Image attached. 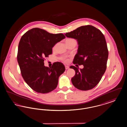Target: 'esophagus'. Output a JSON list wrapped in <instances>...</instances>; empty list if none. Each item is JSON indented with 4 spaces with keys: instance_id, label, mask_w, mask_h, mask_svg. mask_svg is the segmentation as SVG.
<instances>
[{
    "instance_id": "esophagus-1",
    "label": "esophagus",
    "mask_w": 127,
    "mask_h": 127,
    "mask_svg": "<svg viewBox=\"0 0 127 127\" xmlns=\"http://www.w3.org/2000/svg\"><path fill=\"white\" fill-rule=\"evenodd\" d=\"M65 68L66 69H68L69 68V67L68 66H65Z\"/></svg>"
}]
</instances>
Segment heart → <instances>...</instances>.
<instances>
[{
	"instance_id": "heart-1",
	"label": "heart",
	"mask_w": 127,
	"mask_h": 127,
	"mask_svg": "<svg viewBox=\"0 0 127 127\" xmlns=\"http://www.w3.org/2000/svg\"><path fill=\"white\" fill-rule=\"evenodd\" d=\"M75 41L74 39H66V41ZM62 61H64V62H67L68 61V59L66 58V57H62Z\"/></svg>"
}]
</instances>
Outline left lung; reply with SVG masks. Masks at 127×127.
Masks as SVG:
<instances>
[{
  "label": "left lung",
  "mask_w": 127,
  "mask_h": 127,
  "mask_svg": "<svg viewBox=\"0 0 127 127\" xmlns=\"http://www.w3.org/2000/svg\"><path fill=\"white\" fill-rule=\"evenodd\" d=\"M65 35L77 41L78 48L73 63L84 66L80 69L78 67L70 66L76 72L71 79L73 85L83 91L93 89L106 69L108 51L104 36L101 31L90 25L82 26Z\"/></svg>",
  "instance_id": "8db88e82"
}]
</instances>
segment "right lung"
<instances>
[{
    "label": "right lung",
    "mask_w": 127,
    "mask_h": 127,
    "mask_svg": "<svg viewBox=\"0 0 127 127\" xmlns=\"http://www.w3.org/2000/svg\"><path fill=\"white\" fill-rule=\"evenodd\" d=\"M65 37L62 33H50L38 28L27 31L21 37L17 61L24 80L34 91L46 94L57 87L65 66L57 62L49 68L44 65V61L52 54L54 46Z\"/></svg>",
    "instance_id": "1"
}]
</instances>
